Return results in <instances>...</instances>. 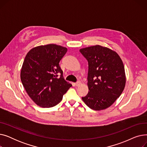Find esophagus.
<instances>
[{"instance_id": "esophagus-1", "label": "esophagus", "mask_w": 147, "mask_h": 147, "mask_svg": "<svg viewBox=\"0 0 147 147\" xmlns=\"http://www.w3.org/2000/svg\"><path fill=\"white\" fill-rule=\"evenodd\" d=\"M80 84H81V82H80V81L77 82L76 83V85L77 86H79L80 85Z\"/></svg>"}]
</instances>
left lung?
I'll use <instances>...</instances> for the list:
<instances>
[{
  "mask_svg": "<svg viewBox=\"0 0 147 147\" xmlns=\"http://www.w3.org/2000/svg\"><path fill=\"white\" fill-rule=\"evenodd\" d=\"M88 62L89 92L82 100L92 110L110 107L125 87L126 76L123 61L115 51L100 45L80 49Z\"/></svg>",
  "mask_w": 147,
  "mask_h": 147,
  "instance_id": "obj_1",
  "label": "left lung"
}]
</instances>
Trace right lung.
<instances>
[{
  "instance_id": "obj_1",
  "label": "right lung",
  "mask_w": 147,
  "mask_h": 147,
  "mask_svg": "<svg viewBox=\"0 0 147 147\" xmlns=\"http://www.w3.org/2000/svg\"><path fill=\"white\" fill-rule=\"evenodd\" d=\"M67 52L65 47L49 44L37 46L26 55L21 70V80L37 105L43 108L55 106L72 86L64 80L59 64Z\"/></svg>"
}]
</instances>
